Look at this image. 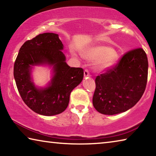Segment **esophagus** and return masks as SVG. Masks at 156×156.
<instances>
[{
	"label": "esophagus",
	"mask_w": 156,
	"mask_h": 156,
	"mask_svg": "<svg viewBox=\"0 0 156 156\" xmlns=\"http://www.w3.org/2000/svg\"><path fill=\"white\" fill-rule=\"evenodd\" d=\"M84 76L85 78L89 76V71L87 69H85V70L84 71Z\"/></svg>",
	"instance_id": "1"
}]
</instances>
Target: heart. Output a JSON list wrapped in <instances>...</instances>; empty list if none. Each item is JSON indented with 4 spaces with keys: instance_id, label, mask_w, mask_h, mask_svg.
<instances>
[{
    "instance_id": "heart-1",
    "label": "heart",
    "mask_w": 156,
    "mask_h": 156,
    "mask_svg": "<svg viewBox=\"0 0 156 156\" xmlns=\"http://www.w3.org/2000/svg\"><path fill=\"white\" fill-rule=\"evenodd\" d=\"M84 56L91 61H96L100 69L105 70L115 66L119 59V55L111 47L96 45L88 48Z\"/></svg>"
}]
</instances>
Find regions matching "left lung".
Masks as SVG:
<instances>
[{
	"label": "left lung",
	"instance_id": "1",
	"mask_svg": "<svg viewBox=\"0 0 156 156\" xmlns=\"http://www.w3.org/2000/svg\"><path fill=\"white\" fill-rule=\"evenodd\" d=\"M148 66L142 48L126 52L115 67L96 78L95 109L102 114L114 115L133 107L146 88Z\"/></svg>",
	"mask_w": 156,
	"mask_h": 156
}]
</instances>
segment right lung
Here are the masks:
<instances>
[{
  "instance_id": "add662e5",
  "label": "right lung",
  "mask_w": 156,
  "mask_h": 156,
  "mask_svg": "<svg viewBox=\"0 0 156 156\" xmlns=\"http://www.w3.org/2000/svg\"><path fill=\"white\" fill-rule=\"evenodd\" d=\"M63 48L58 34H41L26 41L16 59L14 76L18 92L25 103L38 114L51 116L64 112L71 92L83 79V69L67 64ZM39 65L52 67V78L45 88L35 86L30 76L33 66Z\"/></svg>"
}]
</instances>
